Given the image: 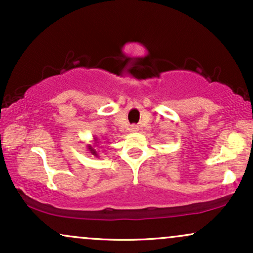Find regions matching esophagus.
I'll list each match as a JSON object with an SVG mask.
<instances>
[{"label":"esophagus","mask_w":253,"mask_h":253,"mask_svg":"<svg viewBox=\"0 0 253 253\" xmlns=\"http://www.w3.org/2000/svg\"><path fill=\"white\" fill-rule=\"evenodd\" d=\"M138 129H139V127L136 126V125H130V127H129L130 132H136Z\"/></svg>","instance_id":"esophagus-1"}]
</instances>
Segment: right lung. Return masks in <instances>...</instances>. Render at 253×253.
Returning a JSON list of instances; mask_svg holds the SVG:
<instances>
[{
	"label": "right lung",
	"mask_w": 253,
	"mask_h": 253,
	"mask_svg": "<svg viewBox=\"0 0 253 253\" xmlns=\"http://www.w3.org/2000/svg\"><path fill=\"white\" fill-rule=\"evenodd\" d=\"M89 150L91 151V153H92V155H94V156H97V152H96V151H95L94 149H92L91 146H89Z\"/></svg>",
	"instance_id": "1"
}]
</instances>
